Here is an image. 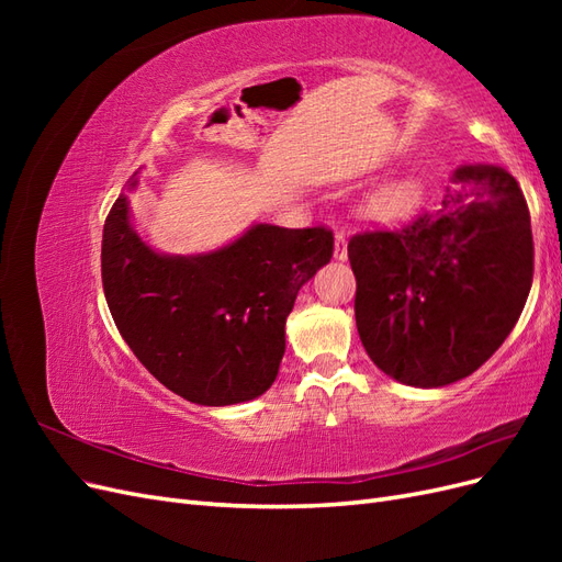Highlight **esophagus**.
<instances>
[{
    "label": "esophagus",
    "mask_w": 562,
    "mask_h": 562,
    "mask_svg": "<svg viewBox=\"0 0 562 562\" xmlns=\"http://www.w3.org/2000/svg\"><path fill=\"white\" fill-rule=\"evenodd\" d=\"M347 234L337 232L335 234V260H347Z\"/></svg>",
    "instance_id": "34e87169"
}]
</instances>
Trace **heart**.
I'll list each match as a JSON object with an SVG mask.
<instances>
[{
    "instance_id": "b5f03b06",
    "label": "heart",
    "mask_w": 562,
    "mask_h": 562,
    "mask_svg": "<svg viewBox=\"0 0 562 562\" xmlns=\"http://www.w3.org/2000/svg\"><path fill=\"white\" fill-rule=\"evenodd\" d=\"M424 196V184L417 176H405L380 184L375 192L368 196L366 213L375 220H398L413 213Z\"/></svg>"
}]
</instances>
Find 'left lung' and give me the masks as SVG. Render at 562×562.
Segmentation results:
<instances>
[{"instance_id": "1", "label": "left lung", "mask_w": 562, "mask_h": 562, "mask_svg": "<svg viewBox=\"0 0 562 562\" xmlns=\"http://www.w3.org/2000/svg\"><path fill=\"white\" fill-rule=\"evenodd\" d=\"M443 206L351 236L356 328L401 384L446 386L495 353L530 295V211L499 166H459Z\"/></svg>"}]
</instances>
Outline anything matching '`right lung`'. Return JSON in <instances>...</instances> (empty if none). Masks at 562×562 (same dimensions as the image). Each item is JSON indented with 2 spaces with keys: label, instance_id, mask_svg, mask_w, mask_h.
<instances>
[{
  "label": "right lung",
  "instance_id": "1",
  "mask_svg": "<svg viewBox=\"0 0 562 562\" xmlns=\"http://www.w3.org/2000/svg\"><path fill=\"white\" fill-rule=\"evenodd\" d=\"M138 173L128 182L135 190ZM333 258L328 227L252 225L201 255L151 250L122 192L103 229V291L119 333L173 394L199 405L262 396L279 375L285 318L300 288Z\"/></svg>",
  "mask_w": 562,
  "mask_h": 562
}]
</instances>
